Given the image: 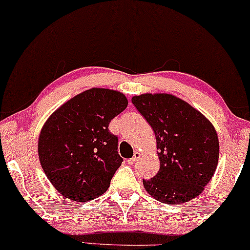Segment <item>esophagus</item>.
<instances>
[{"label":"esophagus","instance_id":"34e87169","mask_svg":"<svg viewBox=\"0 0 250 250\" xmlns=\"http://www.w3.org/2000/svg\"><path fill=\"white\" fill-rule=\"evenodd\" d=\"M140 157H141V153L140 152H135L134 153V157L129 159V164H135L138 159H140Z\"/></svg>","mask_w":250,"mask_h":250}]
</instances>
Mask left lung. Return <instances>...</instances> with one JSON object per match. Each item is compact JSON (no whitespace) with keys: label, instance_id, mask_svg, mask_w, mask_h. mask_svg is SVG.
Returning <instances> with one entry per match:
<instances>
[{"label":"left lung","instance_id":"1","mask_svg":"<svg viewBox=\"0 0 250 250\" xmlns=\"http://www.w3.org/2000/svg\"><path fill=\"white\" fill-rule=\"evenodd\" d=\"M131 103L153 129L160 160L154 178L143 180L145 190L166 204L197 197L218 165L219 142L212 123L172 94L145 93Z\"/></svg>","mask_w":250,"mask_h":250}]
</instances>
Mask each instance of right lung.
Returning a JSON list of instances; mask_svg holds the SVG:
<instances>
[{
  "label": "right lung",
  "mask_w": 250,
  "mask_h": 250,
  "mask_svg": "<svg viewBox=\"0 0 250 250\" xmlns=\"http://www.w3.org/2000/svg\"><path fill=\"white\" fill-rule=\"evenodd\" d=\"M127 106L125 94L94 87L63 104L43 125L38 143L41 167L65 198L87 202L108 189L123 162L108 125Z\"/></svg>",
  "instance_id": "add662e5"
}]
</instances>
